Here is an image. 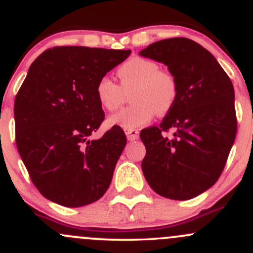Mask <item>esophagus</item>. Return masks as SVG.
<instances>
[{"label": "esophagus", "mask_w": 253, "mask_h": 253, "mask_svg": "<svg viewBox=\"0 0 253 253\" xmlns=\"http://www.w3.org/2000/svg\"><path fill=\"white\" fill-rule=\"evenodd\" d=\"M125 133H126L127 139H128L129 141L137 140L138 138H139V132H138L137 129H129V128H126V129H125Z\"/></svg>", "instance_id": "obj_1"}]
</instances>
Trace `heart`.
<instances>
[{
  "instance_id": "b5f03b06",
  "label": "heart",
  "mask_w": 253,
  "mask_h": 253,
  "mask_svg": "<svg viewBox=\"0 0 253 253\" xmlns=\"http://www.w3.org/2000/svg\"><path fill=\"white\" fill-rule=\"evenodd\" d=\"M121 87L124 90L134 86L132 91V105L122 108L108 119V124L121 128H139L152 120L155 113L166 114L175 102L177 86L174 77L160 71L155 61L144 57H132L118 69ZM121 87L103 77L96 85V97L104 109L113 112L122 102Z\"/></svg>"
}]
</instances>
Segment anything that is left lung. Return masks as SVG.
<instances>
[{
    "mask_svg": "<svg viewBox=\"0 0 253 253\" xmlns=\"http://www.w3.org/2000/svg\"><path fill=\"white\" fill-rule=\"evenodd\" d=\"M139 55L167 66L177 86L160 126L140 132L141 169L160 196L187 201L209 190L223 170L237 133L234 88L211 52L188 38L155 42Z\"/></svg>",
    "mask_w": 253,
    "mask_h": 253,
    "instance_id": "obj_1",
    "label": "left lung"
}]
</instances>
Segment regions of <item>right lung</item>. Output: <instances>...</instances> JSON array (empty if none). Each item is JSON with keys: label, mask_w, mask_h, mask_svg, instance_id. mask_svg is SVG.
<instances>
[{"label": "right lung", "mask_w": 253, "mask_h": 253, "mask_svg": "<svg viewBox=\"0 0 253 253\" xmlns=\"http://www.w3.org/2000/svg\"><path fill=\"white\" fill-rule=\"evenodd\" d=\"M129 54L55 46L30 66L14 102L15 140L32 182L49 201L84 207L109 187L127 140L119 127L90 139L104 120L96 85Z\"/></svg>", "instance_id": "add662e5"}]
</instances>
